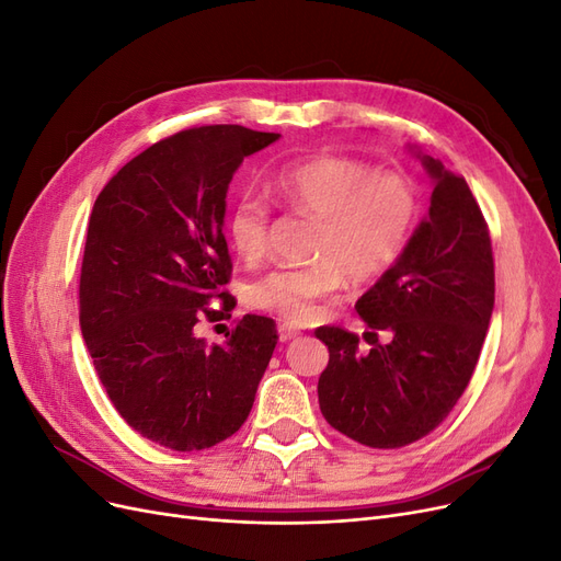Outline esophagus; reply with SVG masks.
Listing matches in <instances>:
<instances>
[{
    "mask_svg": "<svg viewBox=\"0 0 561 561\" xmlns=\"http://www.w3.org/2000/svg\"><path fill=\"white\" fill-rule=\"evenodd\" d=\"M299 334H301V332H299V330H295V328H290V325H280V328H278L280 342H295V339H297Z\"/></svg>",
    "mask_w": 561,
    "mask_h": 561,
    "instance_id": "obj_1",
    "label": "esophagus"
}]
</instances>
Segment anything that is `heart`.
Instances as JSON below:
<instances>
[{
  "label": "heart",
  "mask_w": 561,
  "mask_h": 561,
  "mask_svg": "<svg viewBox=\"0 0 561 561\" xmlns=\"http://www.w3.org/2000/svg\"><path fill=\"white\" fill-rule=\"evenodd\" d=\"M271 190L297 210L318 217L316 264L278 268L254 285L252 304L290 322L316 316L318 301L351 280H371L404 252L419 219L412 180L398 171H371L365 161L313 154L285 163ZM227 233L243 260H260L268 241V208L243 196L229 213Z\"/></svg>",
  "instance_id": "1"
}]
</instances>
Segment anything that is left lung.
<instances>
[{"label":"left lung","instance_id":"8db88e82","mask_svg":"<svg viewBox=\"0 0 561 561\" xmlns=\"http://www.w3.org/2000/svg\"><path fill=\"white\" fill-rule=\"evenodd\" d=\"M407 151L433 182L428 215L355 304L367 325L390 339L358 353L355 334L316 330L330 351L318 379L322 416L377 449L416 443L445 421L478 365L494 311L491 239L466 178L416 145Z\"/></svg>","mask_w":561,"mask_h":561}]
</instances>
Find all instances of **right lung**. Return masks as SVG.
I'll return each mask as SVG.
<instances>
[{
  "mask_svg": "<svg viewBox=\"0 0 561 561\" xmlns=\"http://www.w3.org/2000/svg\"><path fill=\"white\" fill-rule=\"evenodd\" d=\"M280 138L201 126L128 161L100 192L87 233L79 320L116 412L151 443L208 449L239 431L278 344L276 322L245 313L227 342L198 320L231 318L227 192L245 157ZM217 296L222 312L206 310Z\"/></svg>",
  "mask_w": 561,
  "mask_h": 561,
  "instance_id": "right-lung-1",
  "label": "right lung"
}]
</instances>
